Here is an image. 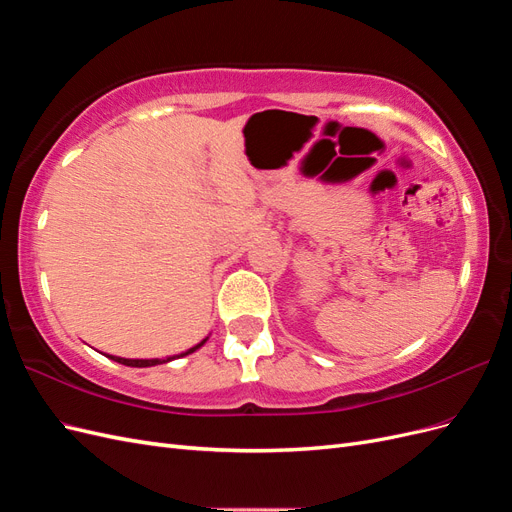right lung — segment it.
Listing matches in <instances>:
<instances>
[{"mask_svg": "<svg viewBox=\"0 0 512 512\" xmlns=\"http://www.w3.org/2000/svg\"><path fill=\"white\" fill-rule=\"evenodd\" d=\"M203 344H205V339H203V342H200L198 346L190 348L188 352H183V354H190V352L198 350ZM183 354H179V356H183ZM111 359L117 361V363H121V365H128V367H151V365H162V363H168V361H170V359H164V361H162V359H149V361H145V359H119V356H111ZM173 359H175V356H173Z\"/></svg>", "mask_w": 512, "mask_h": 512, "instance_id": "add662e5", "label": "right lung"}]
</instances>
